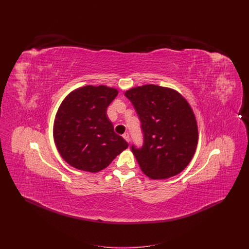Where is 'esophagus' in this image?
<instances>
[{
    "instance_id": "1",
    "label": "esophagus",
    "mask_w": 249,
    "mask_h": 249,
    "mask_svg": "<svg viewBox=\"0 0 249 249\" xmlns=\"http://www.w3.org/2000/svg\"><path fill=\"white\" fill-rule=\"evenodd\" d=\"M122 136H123V138H124V139H125L127 142H130V134H129L128 132H125V133L122 135Z\"/></svg>"
}]
</instances>
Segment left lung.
<instances>
[{"label":"left lung","mask_w":249,"mask_h":249,"mask_svg":"<svg viewBox=\"0 0 249 249\" xmlns=\"http://www.w3.org/2000/svg\"><path fill=\"white\" fill-rule=\"evenodd\" d=\"M135 108L143 133V144L131 145L143 174L167 179L181 173L195 154L198 126L188 101L177 90L153 84L125 92Z\"/></svg>","instance_id":"obj_1"}]
</instances>
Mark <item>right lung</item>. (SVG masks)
Instances as JSON below:
<instances>
[{
	"label": "right lung",
	"mask_w": 249,
	"mask_h": 249,
	"mask_svg": "<svg viewBox=\"0 0 249 249\" xmlns=\"http://www.w3.org/2000/svg\"><path fill=\"white\" fill-rule=\"evenodd\" d=\"M119 90L104 85L85 86L65 97L57 111L53 136L62 159L89 173L107 168L129 144L114 131L107 108Z\"/></svg>",
	"instance_id": "right-lung-1"
}]
</instances>
